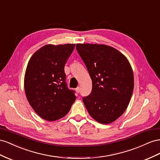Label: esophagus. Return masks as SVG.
I'll use <instances>...</instances> for the list:
<instances>
[{
    "instance_id": "obj_1",
    "label": "esophagus",
    "mask_w": 160,
    "mask_h": 160,
    "mask_svg": "<svg viewBox=\"0 0 160 160\" xmlns=\"http://www.w3.org/2000/svg\"><path fill=\"white\" fill-rule=\"evenodd\" d=\"M76 92L79 93V92H80V87H77V88H76Z\"/></svg>"
}]
</instances>
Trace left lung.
Masks as SVG:
<instances>
[{
	"instance_id": "1",
	"label": "left lung",
	"mask_w": 160,
	"mask_h": 160,
	"mask_svg": "<svg viewBox=\"0 0 160 160\" xmlns=\"http://www.w3.org/2000/svg\"><path fill=\"white\" fill-rule=\"evenodd\" d=\"M76 50L92 82L83 102L90 115L102 124L121 117L129 105L134 87L133 73L124 55L106 45L78 43Z\"/></svg>"
}]
</instances>
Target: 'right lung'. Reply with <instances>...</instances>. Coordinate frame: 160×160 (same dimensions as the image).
Returning <instances> with one entry per match:
<instances>
[{"label": "right lung", "instance_id": "right-lung-1", "mask_svg": "<svg viewBox=\"0 0 160 160\" xmlns=\"http://www.w3.org/2000/svg\"><path fill=\"white\" fill-rule=\"evenodd\" d=\"M75 44L45 45L29 60L24 86L31 107L43 119L53 121L64 117L76 100L68 88L64 66Z\"/></svg>", "mask_w": 160, "mask_h": 160}]
</instances>
